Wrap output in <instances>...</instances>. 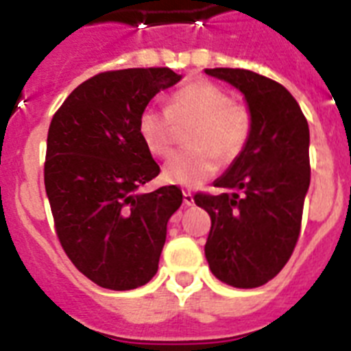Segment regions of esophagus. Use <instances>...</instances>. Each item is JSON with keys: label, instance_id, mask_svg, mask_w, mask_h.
<instances>
[{"label": "esophagus", "instance_id": "obj_1", "mask_svg": "<svg viewBox=\"0 0 351 351\" xmlns=\"http://www.w3.org/2000/svg\"><path fill=\"white\" fill-rule=\"evenodd\" d=\"M184 203L187 205V207H191V205L194 203L193 193H191V191H184Z\"/></svg>", "mask_w": 351, "mask_h": 351}]
</instances>
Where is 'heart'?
<instances>
[{"mask_svg":"<svg viewBox=\"0 0 351 351\" xmlns=\"http://www.w3.org/2000/svg\"><path fill=\"white\" fill-rule=\"evenodd\" d=\"M185 152L167 162L162 178L167 184L196 187L216 173L217 162H232L241 155L252 135V114L243 103L210 82H193L171 94L167 110L144 108L139 135L153 157L166 158L173 152L176 126H189Z\"/></svg>","mask_w":351,"mask_h":351,"instance_id":"heart-1","label":"heart"}]
</instances>
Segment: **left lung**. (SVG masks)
I'll list each match as a JSON object with an SVG mask.
<instances>
[{
	"mask_svg": "<svg viewBox=\"0 0 351 351\" xmlns=\"http://www.w3.org/2000/svg\"><path fill=\"white\" fill-rule=\"evenodd\" d=\"M205 73L237 87L252 114L246 148L214 185L225 193L194 196L212 223L205 257L221 282L261 287L287 264L302 230L311 184L307 119L278 82L232 67Z\"/></svg>",
	"mask_w": 351,
	"mask_h": 351,
	"instance_id": "left-lung-1",
	"label": "left lung"
}]
</instances>
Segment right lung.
I'll return each mask as SVG.
<instances>
[{"label":"right lung","mask_w":351,"mask_h":351,"mask_svg":"<svg viewBox=\"0 0 351 351\" xmlns=\"http://www.w3.org/2000/svg\"><path fill=\"white\" fill-rule=\"evenodd\" d=\"M180 82L169 67L105 71L80 84L48 130L44 185L62 248L89 280L112 291L148 284L182 191L135 189L160 167L141 141L139 116Z\"/></svg>","instance_id":"1"}]
</instances>
